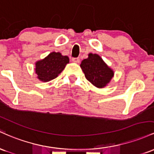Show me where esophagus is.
Here are the masks:
<instances>
[{"instance_id": "obj_1", "label": "esophagus", "mask_w": 154, "mask_h": 154, "mask_svg": "<svg viewBox=\"0 0 154 154\" xmlns=\"http://www.w3.org/2000/svg\"><path fill=\"white\" fill-rule=\"evenodd\" d=\"M72 61L73 62V63H79V62H80V59H79V57H73V58H72Z\"/></svg>"}]
</instances>
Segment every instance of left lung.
<instances>
[{
    "instance_id": "left-lung-1",
    "label": "left lung",
    "mask_w": 154,
    "mask_h": 154,
    "mask_svg": "<svg viewBox=\"0 0 154 154\" xmlns=\"http://www.w3.org/2000/svg\"><path fill=\"white\" fill-rule=\"evenodd\" d=\"M81 68L86 79L98 88L104 87L113 77V70L96 54H89L82 62Z\"/></svg>"
}]
</instances>
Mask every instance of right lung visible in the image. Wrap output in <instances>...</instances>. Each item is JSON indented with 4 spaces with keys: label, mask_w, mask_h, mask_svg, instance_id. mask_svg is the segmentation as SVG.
<instances>
[{
    "label": "right lung",
    "mask_w": 154,
    "mask_h": 154,
    "mask_svg": "<svg viewBox=\"0 0 154 154\" xmlns=\"http://www.w3.org/2000/svg\"><path fill=\"white\" fill-rule=\"evenodd\" d=\"M68 63V57L63 56L60 52H52L36 63L35 72L41 81L49 82L57 77Z\"/></svg>",
    "instance_id": "obj_1"
}]
</instances>
